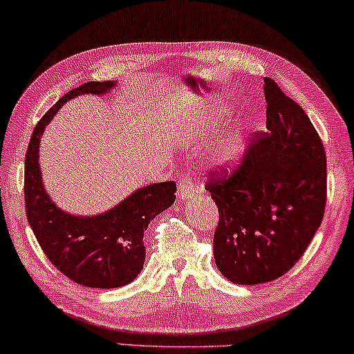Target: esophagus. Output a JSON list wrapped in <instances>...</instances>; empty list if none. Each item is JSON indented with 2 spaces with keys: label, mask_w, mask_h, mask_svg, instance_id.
<instances>
[{
  "label": "esophagus",
  "mask_w": 354,
  "mask_h": 354,
  "mask_svg": "<svg viewBox=\"0 0 354 354\" xmlns=\"http://www.w3.org/2000/svg\"><path fill=\"white\" fill-rule=\"evenodd\" d=\"M196 192V180L192 176L191 169H186L183 171L180 176H178V196L183 199L191 198Z\"/></svg>",
  "instance_id": "1"
}]
</instances>
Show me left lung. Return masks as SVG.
Masks as SVG:
<instances>
[{
    "instance_id": "obj_1",
    "label": "left lung",
    "mask_w": 354,
    "mask_h": 354,
    "mask_svg": "<svg viewBox=\"0 0 354 354\" xmlns=\"http://www.w3.org/2000/svg\"><path fill=\"white\" fill-rule=\"evenodd\" d=\"M266 129L235 167L210 169L205 191L218 209L214 259L235 284L286 274L319 230L326 203V156L302 107L263 80Z\"/></svg>"
}]
</instances>
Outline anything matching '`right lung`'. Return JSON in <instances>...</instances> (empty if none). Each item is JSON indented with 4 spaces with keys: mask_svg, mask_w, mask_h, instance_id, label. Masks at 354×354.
Listing matches in <instances>:
<instances>
[{
    "mask_svg": "<svg viewBox=\"0 0 354 354\" xmlns=\"http://www.w3.org/2000/svg\"><path fill=\"white\" fill-rule=\"evenodd\" d=\"M114 84L88 82L58 100L35 125L24 167L26 216L40 248L68 279L96 289L120 288L140 274L145 261L144 232L176 199V183H155L137 189L104 214L78 217L58 209L44 189L39 142L46 125L65 101L83 93L104 95Z\"/></svg>",
    "mask_w": 354,
    "mask_h": 354,
    "instance_id": "right-lung-1",
    "label": "right lung"
}]
</instances>
